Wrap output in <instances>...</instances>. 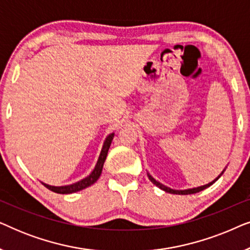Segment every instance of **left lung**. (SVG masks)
<instances>
[{"label":"left lung","instance_id":"obj_1","mask_svg":"<svg viewBox=\"0 0 250 250\" xmlns=\"http://www.w3.org/2000/svg\"><path fill=\"white\" fill-rule=\"evenodd\" d=\"M224 170H225V169H224ZM224 170L220 174V175H218V176L216 177V179H215L214 181H211L210 183L205 184V186H201V187H198V188H193V189H187V190H173V189H170V188L164 186V184L158 182V181H156L151 175H150L149 173H148V177H149V180L151 181V182H152L153 184H155L156 187H158L159 189L166 191V192H168V193H173V194H192V193H197V192H199V191H203V190H205V189H207L208 187H210L211 184L216 182V181L222 176V174L224 173Z\"/></svg>","mask_w":250,"mask_h":250}]
</instances>
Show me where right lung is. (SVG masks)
Masks as SVG:
<instances>
[{
	"label": "right lung",
	"instance_id": "right-lung-1",
	"mask_svg": "<svg viewBox=\"0 0 250 250\" xmlns=\"http://www.w3.org/2000/svg\"><path fill=\"white\" fill-rule=\"evenodd\" d=\"M114 135L115 133H111V134H109L107 138L104 140V146H102V150L100 152V156H99V159L97 162V165H95L94 169L92 170V173L90 175L85 177V179L78 181V182L74 183V184H70V186H62V187H53V186H49V184L46 183H43L42 184L47 189L53 191V192L56 193H61V194H68V193H74V192H77V191H81L85 189V188L92 186V184L95 183L98 181L99 177L101 175V172H102V168H104V160L107 158V155H108V150L110 148V145H111V141L112 139H114Z\"/></svg>",
	"mask_w": 250,
	"mask_h": 250
}]
</instances>
